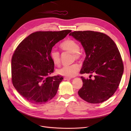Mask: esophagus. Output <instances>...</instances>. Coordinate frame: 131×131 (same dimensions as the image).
<instances>
[{"instance_id":"1","label":"esophagus","mask_w":131,"mask_h":131,"mask_svg":"<svg viewBox=\"0 0 131 131\" xmlns=\"http://www.w3.org/2000/svg\"><path fill=\"white\" fill-rule=\"evenodd\" d=\"M64 79L65 80H70L71 79V78H68V77H64Z\"/></svg>"}]
</instances>
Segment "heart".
I'll return each instance as SVG.
<instances>
[{
  "label": "heart",
  "mask_w": 131,
  "mask_h": 131,
  "mask_svg": "<svg viewBox=\"0 0 131 131\" xmlns=\"http://www.w3.org/2000/svg\"><path fill=\"white\" fill-rule=\"evenodd\" d=\"M61 49L65 52L72 53L73 59L80 60L82 57V53L80 50L79 43L72 39H67L60 44ZM50 57L53 63L57 66L60 64V53L54 49L50 51ZM80 69V66L78 63H74L69 66L61 67L57 71L58 74L68 78H72L76 75Z\"/></svg>",
  "instance_id": "obj_1"
}]
</instances>
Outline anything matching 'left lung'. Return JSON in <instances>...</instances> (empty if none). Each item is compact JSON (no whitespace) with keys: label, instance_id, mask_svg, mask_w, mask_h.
Listing matches in <instances>:
<instances>
[{"label":"left lung","instance_id":"1","mask_svg":"<svg viewBox=\"0 0 131 131\" xmlns=\"http://www.w3.org/2000/svg\"><path fill=\"white\" fill-rule=\"evenodd\" d=\"M70 36L81 42L86 53L80 73L92 74L89 79L81 77L83 85L78 91L79 96L91 104L107 100L117 89L124 71L117 47L102 32L79 31L71 32Z\"/></svg>","mask_w":131,"mask_h":131}]
</instances>
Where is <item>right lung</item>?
<instances>
[{
	"instance_id": "1",
	"label": "right lung",
	"mask_w": 131,
	"mask_h": 131,
	"mask_svg": "<svg viewBox=\"0 0 131 131\" xmlns=\"http://www.w3.org/2000/svg\"><path fill=\"white\" fill-rule=\"evenodd\" d=\"M71 32L37 31L20 42L12 58V82L17 92L34 104H43L56 94L63 77H48L54 71L53 46Z\"/></svg>"
}]
</instances>
